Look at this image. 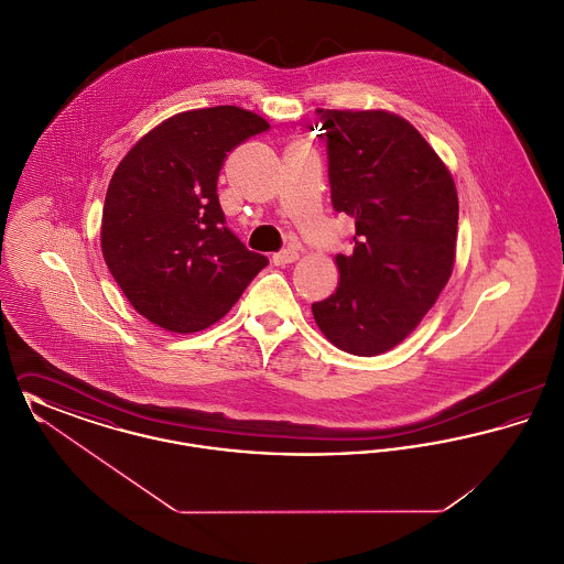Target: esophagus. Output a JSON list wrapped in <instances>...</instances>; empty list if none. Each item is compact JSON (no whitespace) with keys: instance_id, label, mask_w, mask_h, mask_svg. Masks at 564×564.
<instances>
[{"instance_id":"esophagus-1","label":"esophagus","mask_w":564,"mask_h":564,"mask_svg":"<svg viewBox=\"0 0 564 564\" xmlns=\"http://www.w3.org/2000/svg\"><path fill=\"white\" fill-rule=\"evenodd\" d=\"M297 258H300L297 249H283V251H279V253H274V256H272V264H274V267H285V264H294Z\"/></svg>"}]
</instances>
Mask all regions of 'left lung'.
I'll return each mask as SVG.
<instances>
[{
  "instance_id": "1",
  "label": "left lung",
  "mask_w": 564,
  "mask_h": 564,
  "mask_svg": "<svg viewBox=\"0 0 564 564\" xmlns=\"http://www.w3.org/2000/svg\"><path fill=\"white\" fill-rule=\"evenodd\" d=\"M336 212L355 217V249L336 256L338 288L313 304L323 336L375 357L398 347L446 288L458 196L448 166L387 109H319Z\"/></svg>"
}]
</instances>
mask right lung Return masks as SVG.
Segmentation results:
<instances>
[{"label": "right lung", "instance_id": "right-lung-1", "mask_svg": "<svg viewBox=\"0 0 564 564\" xmlns=\"http://www.w3.org/2000/svg\"><path fill=\"white\" fill-rule=\"evenodd\" d=\"M270 124L237 106L188 109L143 134L109 182L101 251L134 311L166 332L219 322L269 264L228 228L217 200L226 156Z\"/></svg>", "mask_w": 564, "mask_h": 564}]
</instances>
